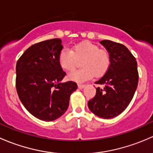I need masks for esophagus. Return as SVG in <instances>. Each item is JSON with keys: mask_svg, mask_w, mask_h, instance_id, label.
<instances>
[{"mask_svg": "<svg viewBox=\"0 0 153 153\" xmlns=\"http://www.w3.org/2000/svg\"><path fill=\"white\" fill-rule=\"evenodd\" d=\"M78 86L79 89H83V88L85 87V84H78Z\"/></svg>", "mask_w": 153, "mask_h": 153, "instance_id": "1", "label": "esophagus"}]
</instances>
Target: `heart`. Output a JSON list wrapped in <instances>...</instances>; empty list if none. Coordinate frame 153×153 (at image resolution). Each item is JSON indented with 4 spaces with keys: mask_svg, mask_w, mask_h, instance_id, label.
Returning a JSON list of instances; mask_svg holds the SVG:
<instances>
[{
    "mask_svg": "<svg viewBox=\"0 0 153 153\" xmlns=\"http://www.w3.org/2000/svg\"><path fill=\"white\" fill-rule=\"evenodd\" d=\"M60 67L67 71L75 67L77 61H81L78 70L68 75L69 79L81 83L91 79L94 75L97 77L104 75L110 66V55L106 49H99L98 45L89 41L75 44L71 50L64 47L60 51L58 57Z\"/></svg>",
    "mask_w": 153,
    "mask_h": 153,
    "instance_id": "1",
    "label": "heart"
}]
</instances>
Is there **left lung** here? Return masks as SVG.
<instances>
[{"label":"left lung","instance_id":"obj_1","mask_svg":"<svg viewBox=\"0 0 153 153\" xmlns=\"http://www.w3.org/2000/svg\"><path fill=\"white\" fill-rule=\"evenodd\" d=\"M110 55V66L104 76L95 82L96 95L88 101L91 112L109 119L120 115L134 96L138 83L137 61L129 49L119 43L101 41Z\"/></svg>","mask_w":153,"mask_h":153}]
</instances>
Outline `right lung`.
Segmentation results:
<instances>
[{
    "instance_id": "right-lung-1",
    "label": "right lung",
    "mask_w": 153,
    "mask_h": 153,
    "mask_svg": "<svg viewBox=\"0 0 153 153\" xmlns=\"http://www.w3.org/2000/svg\"><path fill=\"white\" fill-rule=\"evenodd\" d=\"M63 49L59 38L35 44L24 52L16 64V89L23 105L35 118L52 121L67 111L73 81L61 83L66 75L58 57Z\"/></svg>"
}]
</instances>
